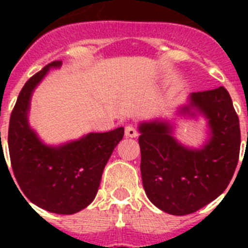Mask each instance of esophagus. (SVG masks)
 Here are the masks:
<instances>
[{"instance_id":"esophagus-1","label":"esophagus","mask_w":248,"mask_h":248,"mask_svg":"<svg viewBox=\"0 0 248 248\" xmlns=\"http://www.w3.org/2000/svg\"><path fill=\"white\" fill-rule=\"evenodd\" d=\"M125 135L128 138H137L138 130L133 125H128V126H125Z\"/></svg>"}]
</instances>
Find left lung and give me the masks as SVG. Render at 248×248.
Masks as SVG:
<instances>
[{
    "mask_svg": "<svg viewBox=\"0 0 248 248\" xmlns=\"http://www.w3.org/2000/svg\"><path fill=\"white\" fill-rule=\"evenodd\" d=\"M181 113L196 109L209 120L210 139L201 149L184 146L169 123H140V171L149 200L164 212L183 216L222 194L238 163L240 122L223 87L192 93Z\"/></svg>",
    "mask_w": 248,
    "mask_h": 248,
    "instance_id": "8db88e82",
    "label": "left lung"
}]
</instances>
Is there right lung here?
<instances>
[{
  "label": "right lung",
  "instance_id": "obj_1",
  "mask_svg": "<svg viewBox=\"0 0 248 248\" xmlns=\"http://www.w3.org/2000/svg\"><path fill=\"white\" fill-rule=\"evenodd\" d=\"M61 65L62 61L49 63L23 85L10 118L8 149L19 194L41 209L72 215L94 200L103 170L124 137V128L91 133L64 145H45L28 124L31 95L50 68Z\"/></svg>",
  "mask_w": 248,
  "mask_h": 248
}]
</instances>
